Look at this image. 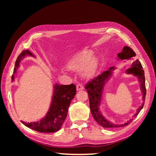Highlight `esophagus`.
<instances>
[{"instance_id": "34e87169", "label": "esophagus", "mask_w": 156, "mask_h": 156, "mask_svg": "<svg viewBox=\"0 0 156 156\" xmlns=\"http://www.w3.org/2000/svg\"><path fill=\"white\" fill-rule=\"evenodd\" d=\"M76 87H77V91H79V90H82L84 89L83 86L82 85V84H77Z\"/></svg>"}]
</instances>
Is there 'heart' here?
Instances as JSON below:
<instances>
[{
    "mask_svg": "<svg viewBox=\"0 0 156 156\" xmlns=\"http://www.w3.org/2000/svg\"><path fill=\"white\" fill-rule=\"evenodd\" d=\"M93 52L89 49H84L75 55L71 59L67 67L74 72H81L84 77L90 78L96 73L98 67V60L93 57Z\"/></svg>",
    "mask_w": 156,
    "mask_h": 156,
    "instance_id": "b5f03b06",
    "label": "heart"
}]
</instances>
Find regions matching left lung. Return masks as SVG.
Instances as JSON below:
<instances>
[{"mask_svg": "<svg viewBox=\"0 0 156 156\" xmlns=\"http://www.w3.org/2000/svg\"><path fill=\"white\" fill-rule=\"evenodd\" d=\"M136 55L133 50L128 46H125L122 49L121 53L118 54V57L121 60H128L131 59ZM115 69V67H111L105 72H103L100 75H99L96 77L94 78L86 84L85 89L88 94V98L90 101V108L91 113L94 119L98 123L103 127H120L128 125L133 121V119H130L127 123L122 125H116L111 123L109 121L106 120L100 112V105L101 101L102 93L103 87L105 83L107 82L108 78L112 75V71ZM127 73H132L135 76H136L139 79V81L140 84V88L143 92V104L136 111V112L134 115L133 118L137 116V115L142 109L145 101L146 98V86H145V77L144 72L143 69V66L141 65L140 61L137 59L134 62H133L131 68L127 69L126 71Z\"/></svg>", "mask_w": 156, "mask_h": 156, "instance_id": "obj_1", "label": "left lung"}]
</instances>
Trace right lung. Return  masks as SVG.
Listing matches in <instances>:
<instances>
[{"label":"right lung","mask_w":156,"mask_h":156,"mask_svg":"<svg viewBox=\"0 0 156 156\" xmlns=\"http://www.w3.org/2000/svg\"><path fill=\"white\" fill-rule=\"evenodd\" d=\"M27 55L35 57L29 50H24L18 56L15 64L14 73L20 66L21 59ZM12 81L13 76L12 77ZM76 94V86L73 84L69 85H60L56 84L52 102L46 116L39 122L22 123L29 128L41 133H54L58 131L67 116L68 108L73 98Z\"/></svg>","instance_id":"1"}]
</instances>
